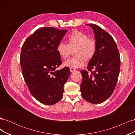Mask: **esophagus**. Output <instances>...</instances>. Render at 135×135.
Masks as SVG:
<instances>
[{"mask_svg": "<svg viewBox=\"0 0 135 135\" xmlns=\"http://www.w3.org/2000/svg\"><path fill=\"white\" fill-rule=\"evenodd\" d=\"M70 70L71 72H74V71H75L76 70V69H74V68H70Z\"/></svg>", "mask_w": 135, "mask_h": 135, "instance_id": "34e87169", "label": "esophagus"}]
</instances>
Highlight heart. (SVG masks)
Segmentation results:
<instances>
[{
	"label": "heart",
	"mask_w": 135,
	"mask_h": 135,
	"mask_svg": "<svg viewBox=\"0 0 135 135\" xmlns=\"http://www.w3.org/2000/svg\"><path fill=\"white\" fill-rule=\"evenodd\" d=\"M68 43L60 42L56 51L62 59H66L70 55L71 50H74L75 57L70 58L64 62L65 67L79 68L85 64L84 58L91 60L95 55L97 45L95 40L88 38L87 35L78 30L73 31L68 38Z\"/></svg>",
	"instance_id": "b5f03b06"
}]
</instances>
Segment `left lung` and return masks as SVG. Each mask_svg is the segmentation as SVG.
I'll use <instances>...</instances> for the list:
<instances>
[{
    "instance_id": "left-lung-1",
    "label": "left lung",
    "mask_w": 135,
    "mask_h": 135,
    "mask_svg": "<svg viewBox=\"0 0 135 135\" xmlns=\"http://www.w3.org/2000/svg\"><path fill=\"white\" fill-rule=\"evenodd\" d=\"M93 30L97 45L95 55L90 60L86 70L80 71L83 80L81 95L92 104H100L112 95L119 74L120 59L112 36L95 24H87Z\"/></svg>"
}]
</instances>
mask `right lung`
I'll use <instances>...</instances> for the list:
<instances>
[{
    "mask_svg": "<svg viewBox=\"0 0 135 135\" xmlns=\"http://www.w3.org/2000/svg\"><path fill=\"white\" fill-rule=\"evenodd\" d=\"M66 32L40 28L22 47L20 61L23 78L32 96L44 105H54L62 99L64 85L70 74L68 67L56 70L62 64L56 48Z\"/></svg>",
    "mask_w": 135,
    "mask_h": 135,
    "instance_id": "obj_1",
    "label": "right lung"
}]
</instances>
